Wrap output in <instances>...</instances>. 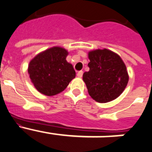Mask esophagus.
I'll return each instance as SVG.
<instances>
[{"instance_id":"esophagus-1","label":"esophagus","mask_w":152,"mask_h":152,"mask_svg":"<svg viewBox=\"0 0 152 152\" xmlns=\"http://www.w3.org/2000/svg\"><path fill=\"white\" fill-rule=\"evenodd\" d=\"M83 71H79L77 73V76L79 78H81L82 76H83Z\"/></svg>"}]
</instances>
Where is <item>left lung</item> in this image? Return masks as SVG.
<instances>
[{
  "label": "left lung",
  "mask_w": 152,
  "mask_h": 152,
  "mask_svg": "<svg viewBox=\"0 0 152 152\" xmlns=\"http://www.w3.org/2000/svg\"><path fill=\"white\" fill-rule=\"evenodd\" d=\"M89 70L83 80L89 96L95 101L105 103L118 98L129 82L126 66L119 55L108 49L93 50L88 53Z\"/></svg>",
  "instance_id": "8db88e82"
}]
</instances>
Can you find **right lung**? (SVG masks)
Returning a JSON list of instances; mask_svg holds the SVG:
<instances>
[{"instance_id": "right-lung-1", "label": "right lung", "mask_w": 152, "mask_h": 152, "mask_svg": "<svg viewBox=\"0 0 152 152\" xmlns=\"http://www.w3.org/2000/svg\"><path fill=\"white\" fill-rule=\"evenodd\" d=\"M68 54L63 47H53L30 60L28 74L38 92L48 96L57 95L76 77L73 66L66 60Z\"/></svg>"}]
</instances>
